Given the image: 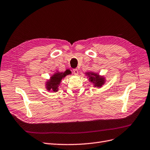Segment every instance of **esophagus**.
<instances>
[{
	"label": "esophagus",
	"mask_w": 150,
	"mask_h": 150,
	"mask_svg": "<svg viewBox=\"0 0 150 150\" xmlns=\"http://www.w3.org/2000/svg\"><path fill=\"white\" fill-rule=\"evenodd\" d=\"M74 74L75 75H79V70L77 69H74Z\"/></svg>",
	"instance_id": "obj_1"
}]
</instances>
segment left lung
Listing matches in <instances>:
<instances>
[{"label":"left lung","mask_w":150,"mask_h":150,"mask_svg":"<svg viewBox=\"0 0 150 150\" xmlns=\"http://www.w3.org/2000/svg\"><path fill=\"white\" fill-rule=\"evenodd\" d=\"M86 74V75L88 76L89 81L93 83V86L95 87L100 88L104 84L105 80L103 76H100L98 74L92 72H87Z\"/></svg>","instance_id":"left-lung-1"}]
</instances>
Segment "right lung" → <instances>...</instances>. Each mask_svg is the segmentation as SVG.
I'll use <instances>...</instances> for the list:
<instances>
[{"mask_svg":"<svg viewBox=\"0 0 150 150\" xmlns=\"http://www.w3.org/2000/svg\"><path fill=\"white\" fill-rule=\"evenodd\" d=\"M71 74V71L69 70H67L65 72H58L57 73L51 76L49 80L46 82V88L47 91H53L56 92L58 91V87L61 83L62 80L65 78L68 75Z\"/></svg>","mask_w":150,"mask_h":150,"instance_id":"obj_1","label":"right lung"}]
</instances>
